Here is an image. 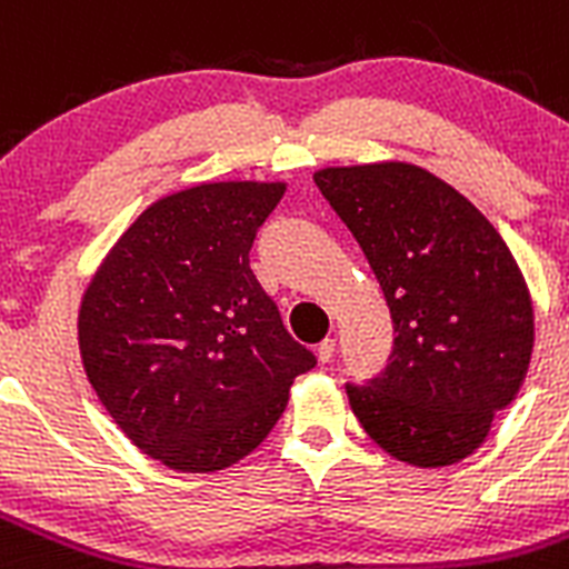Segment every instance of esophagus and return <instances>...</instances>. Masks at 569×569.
Wrapping results in <instances>:
<instances>
[{"label": "esophagus", "instance_id": "34e87169", "mask_svg": "<svg viewBox=\"0 0 569 569\" xmlns=\"http://www.w3.org/2000/svg\"><path fill=\"white\" fill-rule=\"evenodd\" d=\"M332 356H336V341H332V338H325V341L319 343V361L330 363Z\"/></svg>", "mask_w": 569, "mask_h": 569}]
</instances>
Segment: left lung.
Masks as SVG:
<instances>
[{
	"label": "left lung",
	"mask_w": 569,
	"mask_h": 569,
	"mask_svg": "<svg viewBox=\"0 0 569 569\" xmlns=\"http://www.w3.org/2000/svg\"><path fill=\"white\" fill-rule=\"evenodd\" d=\"M378 276L395 321L387 372L347 387L358 423L415 468L466 460L516 400L533 356L528 281L497 228L403 160L312 174Z\"/></svg>",
	"instance_id": "obj_1"
}]
</instances>
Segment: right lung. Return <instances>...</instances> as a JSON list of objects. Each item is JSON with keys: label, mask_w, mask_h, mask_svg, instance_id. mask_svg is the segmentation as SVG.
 I'll return each instance as SVG.
<instances>
[{"label": "right lung", "mask_w": 569, "mask_h": 569, "mask_svg": "<svg viewBox=\"0 0 569 569\" xmlns=\"http://www.w3.org/2000/svg\"><path fill=\"white\" fill-rule=\"evenodd\" d=\"M284 191V180H208L163 194L83 288L87 380L127 440L171 471L244 460L316 363L248 262Z\"/></svg>", "instance_id": "add662e5"}]
</instances>
